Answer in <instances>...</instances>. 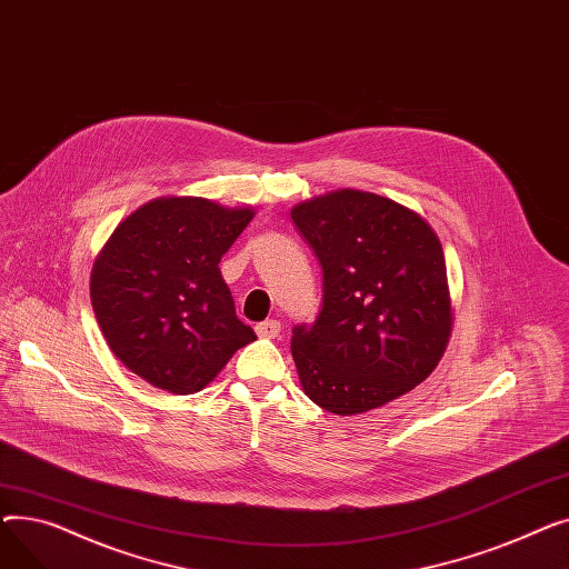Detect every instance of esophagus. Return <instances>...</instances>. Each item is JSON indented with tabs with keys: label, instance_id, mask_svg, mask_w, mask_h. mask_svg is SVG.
<instances>
[{
	"label": "esophagus",
	"instance_id": "obj_1",
	"mask_svg": "<svg viewBox=\"0 0 569 569\" xmlns=\"http://www.w3.org/2000/svg\"><path fill=\"white\" fill-rule=\"evenodd\" d=\"M281 332V322L279 320H264L256 325V335L260 339H277Z\"/></svg>",
	"mask_w": 569,
	"mask_h": 569
}]
</instances>
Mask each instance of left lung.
Listing matches in <instances>:
<instances>
[{"label":"left lung","mask_w":569,"mask_h":569,"mask_svg":"<svg viewBox=\"0 0 569 569\" xmlns=\"http://www.w3.org/2000/svg\"><path fill=\"white\" fill-rule=\"evenodd\" d=\"M322 264V309L292 330L305 395L327 412L390 403L438 367L452 297L436 230L406 204L339 189L290 209Z\"/></svg>","instance_id":"1"}]
</instances>
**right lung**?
Wrapping results in <instances>:
<instances>
[{
	"label": "right lung",
	"instance_id": "right-lung-1",
	"mask_svg": "<svg viewBox=\"0 0 569 569\" xmlns=\"http://www.w3.org/2000/svg\"><path fill=\"white\" fill-rule=\"evenodd\" d=\"M256 217L196 196L144 202L99 251L89 297L112 355L149 385L193 395L256 341L219 262Z\"/></svg>",
	"mask_w": 569,
	"mask_h": 569
}]
</instances>
